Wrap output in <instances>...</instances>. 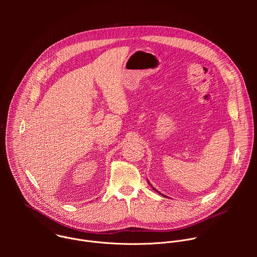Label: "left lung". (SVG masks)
<instances>
[{"mask_svg": "<svg viewBox=\"0 0 257 257\" xmlns=\"http://www.w3.org/2000/svg\"><path fill=\"white\" fill-rule=\"evenodd\" d=\"M148 182H149V181H148ZM149 184H150V185H151V183H150V182H149ZM151 186H152V185H151ZM152 188H153V189H154V190H155V191H157V192H158V193H159V194H161V195H163V196H165V197H166V195H164V194H162V193H160V192H159V191H158V190H157V189H156V188H155V187H153V186H152Z\"/></svg>", "mask_w": 257, "mask_h": 257, "instance_id": "8db88e82", "label": "left lung"}]
</instances>
